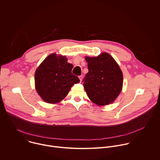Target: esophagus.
Returning <instances> with one entry per match:
<instances>
[{
  "label": "esophagus",
  "instance_id": "esophagus-1",
  "mask_svg": "<svg viewBox=\"0 0 160 160\" xmlns=\"http://www.w3.org/2000/svg\"><path fill=\"white\" fill-rule=\"evenodd\" d=\"M79 78H80V82H82V79H83V75L79 76Z\"/></svg>",
  "mask_w": 160,
  "mask_h": 160
}]
</instances>
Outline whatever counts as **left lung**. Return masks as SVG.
<instances>
[{
  "label": "left lung",
  "instance_id": "obj_1",
  "mask_svg": "<svg viewBox=\"0 0 160 160\" xmlns=\"http://www.w3.org/2000/svg\"><path fill=\"white\" fill-rule=\"evenodd\" d=\"M88 72L83 79L87 96L97 105L113 102L121 93L123 75L114 59L107 52L97 57H85Z\"/></svg>",
  "mask_w": 160,
  "mask_h": 160
}]
</instances>
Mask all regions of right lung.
I'll list each match as a JSON object with an SVG mask.
<instances>
[{
  "mask_svg": "<svg viewBox=\"0 0 160 160\" xmlns=\"http://www.w3.org/2000/svg\"><path fill=\"white\" fill-rule=\"evenodd\" d=\"M73 66L67 62L65 56L52 53L36 69L34 75L35 87L42 99L49 103L62 100L71 87L80 82L77 76L72 73Z\"/></svg>",
  "mask_w": 160,
  "mask_h": 160,
  "instance_id": "add662e5",
  "label": "right lung"
}]
</instances>
